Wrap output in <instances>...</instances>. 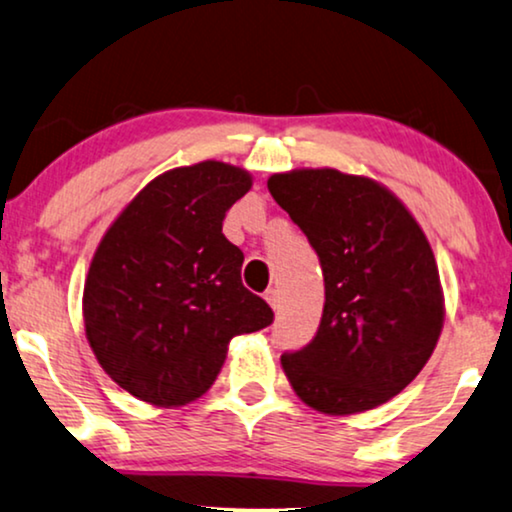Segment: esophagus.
I'll return each mask as SVG.
<instances>
[{
	"label": "esophagus",
	"instance_id": "esophagus-1",
	"mask_svg": "<svg viewBox=\"0 0 512 512\" xmlns=\"http://www.w3.org/2000/svg\"><path fill=\"white\" fill-rule=\"evenodd\" d=\"M264 299H267L269 306H271V309H274V311L278 309V306H281V295H278L276 288H271V290L264 292Z\"/></svg>",
	"mask_w": 512,
	"mask_h": 512
}]
</instances>
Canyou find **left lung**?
Returning <instances> with one entry per match:
<instances>
[{
	"instance_id": "obj_1",
	"label": "left lung",
	"mask_w": 512,
	"mask_h": 512,
	"mask_svg": "<svg viewBox=\"0 0 512 512\" xmlns=\"http://www.w3.org/2000/svg\"><path fill=\"white\" fill-rule=\"evenodd\" d=\"M267 185L309 238L325 281L316 337L281 356L288 381L325 414L386 403L431 358L445 318L424 231L370 177L306 168L271 175Z\"/></svg>"
}]
</instances>
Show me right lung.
<instances>
[{"instance_id": "add662e5", "label": "right lung", "mask_w": 512, "mask_h": 512, "mask_svg": "<svg viewBox=\"0 0 512 512\" xmlns=\"http://www.w3.org/2000/svg\"><path fill=\"white\" fill-rule=\"evenodd\" d=\"M250 185L222 161L168 170L102 236L84 285L86 337L135 398L192 403L213 386L231 337L274 323L241 281L243 252L222 234Z\"/></svg>"}]
</instances>
